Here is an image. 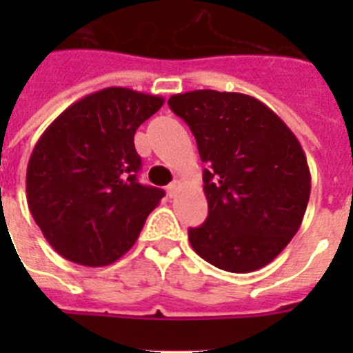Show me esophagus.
Wrapping results in <instances>:
<instances>
[{"label": "esophagus", "mask_w": 353, "mask_h": 353, "mask_svg": "<svg viewBox=\"0 0 353 353\" xmlns=\"http://www.w3.org/2000/svg\"><path fill=\"white\" fill-rule=\"evenodd\" d=\"M180 189H182V182H180V180H174V182H171L170 185H168V194L173 198V196L179 194Z\"/></svg>", "instance_id": "esophagus-1"}]
</instances>
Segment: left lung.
I'll return each instance as SVG.
<instances>
[{
    "mask_svg": "<svg viewBox=\"0 0 353 353\" xmlns=\"http://www.w3.org/2000/svg\"><path fill=\"white\" fill-rule=\"evenodd\" d=\"M168 104L194 134L208 166V217L189 228L192 249L226 272L269 265L297 233L310 201V166L295 134L245 93L194 90Z\"/></svg>",
    "mask_w": 353,
    "mask_h": 353,
    "instance_id": "left-lung-1",
    "label": "left lung"
}]
</instances>
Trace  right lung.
Wrapping results in <instances>:
<instances>
[{
  "instance_id": "right-lung-1",
  "label": "right lung",
  "mask_w": 353,
  "mask_h": 353,
  "mask_svg": "<svg viewBox=\"0 0 353 353\" xmlns=\"http://www.w3.org/2000/svg\"><path fill=\"white\" fill-rule=\"evenodd\" d=\"M162 104L159 95L104 88L68 105L37 141L28 207L65 260L104 267L136 244L164 191L138 182L134 134Z\"/></svg>"
}]
</instances>
